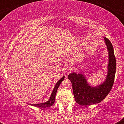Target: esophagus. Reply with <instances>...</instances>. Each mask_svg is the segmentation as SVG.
<instances>
[{"instance_id": "esophagus-1", "label": "esophagus", "mask_w": 124, "mask_h": 124, "mask_svg": "<svg viewBox=\"0 0 124 124\" xmlns=\"http://www.w3.org/2000/svg\"><path fill=\"white\" fill-rule=\"evenodd\" d=\"M72 70H73V68L72 66H68L66 68V72L67 73H70Z\"/></svg>"}]
</instances>
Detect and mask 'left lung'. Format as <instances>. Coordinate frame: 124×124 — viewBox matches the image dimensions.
Segmentation results:
<instances>
[{"mask_svg": "<svg viewBox=\"0 0 124 124\" xmlns=\"http://www.w3.org/2000/svg\"><path fill=\"white\" fill-rule=\"evenodd\" d=\"M108 51V64L106 79L103 83L96 87L90 86L82 73L75 72L69 74L68 78L72 85L75 101L78 104L86 106L100 103L108 94L114 82L116 72V60L111 42L104 37Z\"/></svg>", "mask_w": 124, "mask_h": 124, "instance_id": "obj_1", "label": "left lung"}]
</instances>
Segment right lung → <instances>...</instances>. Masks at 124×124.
I'll return each instance as SVG.
<instances>
[{
	"label": "right lung",
	"mask_w": 124,
	"mask_h": 124,
	"mask_svg": "<svg viewBox=\"0 0 124 124\" xmlns=\"http://www.w3.org/2000/svg\"><path fill=\"white\" fill-rule=\"evenodd\" d=\"M65 76H63L60 80H58V82L56 83L55 85V87H54L53 91H52V93H51V97L49 98V99L46 102L44 103H39V104H30L31 106L37 107H40L42 108H47V107H50L51 106H52L54 104V103H55V96H56V92H57V90L59 87V85L61 83V82L63 80Z\"/></svg>",
	"instance_id": "1"
}]
</instances>
